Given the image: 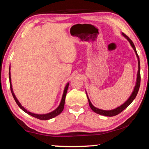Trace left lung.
<instances>
[{"label": "left lung", "instance_id": "left-lung-1", "mask_svg": "<svg viewBox=\"0 0 149 149\" xmlns=\"http://www.w3.org/2000/svg\"><path fill=\"white\" fill-rule=\"evenodd\" d=\"M122 35H123V37H125V38L128 41L131 45V46L132 47V48L134 50V51L135 52V54H136V56H137V58L138 60V71H137V79H136V83H135V85L134 87V89H133V92L132 93V94L130 96V97L128 98V99L126 100V101L123 103L122 105L119 106V107L114 108V109H112V110H102V109H99V108H98L97 107H94V106L93 105V104L91 102V100L89 99V97H88L87 95V93L86 91V94H87V99H88V101H89V107L91 108L93 112L97 113L98 114H100V115H102V116H116L118 114H120V112H122L123 110H125L126 108H127L128 106H129L131 103H132L133 100L135 99L136 96H137L138 91H139V87H140V82H141V75H140V61H139V56L137 54V50H136L135 49V47L134 44H133V42H132V40H131L129 37H128L127 35H125L123 33H122Z\"/></svg>", "mask_w": 149, "mask_h": 149}]
</instances>
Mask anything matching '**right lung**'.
Segmentation results:
<instances>
[{
  "label": "right lung",
  "mask_w": 149,
  "mask_h": 149,
  "mask_svg": "<svg viewBox=\"0 0 149 149\" xmlns=\"http://www.w3.org/2000/svg\"><path fill=\"white\" fill-rule=\"evenodd\" d=\"M9 79H10V89H11V92H12V96H13L14 99L15 100V101L17 103V104L18 105V107L21 108V109L24 111L25 112L27 113V114H28L29 115L31 116L34 117V118H36L37 119H39V120H50V119H52V118H53L54 117L57 116L58 115H59L60 114H61V112L64 110V104H65V96H66V93H67V91L68 89V87H69V82L68 83V84L65 85V86L64 87V92H63V95H62V99H61V101H60V103L58 107L56 109L52 111V112H50L49 113H47V114H35V113H33L29 112V111L27 110L26 108H25L21 104V103L19 102V100H17V99L16 97V95H15L13 91V89H12V82H11V74H10V68H9Z\"/></svg>",
  "instance_id": "add662e5"
}]
</instances>
